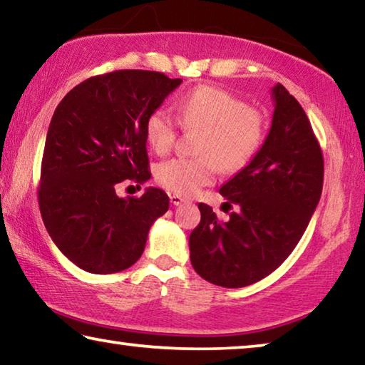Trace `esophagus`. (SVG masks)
<instances>
[{
  "mask_svg": "<svg viewBox=\"0 0 365 365\" xmlns=\"http://www.w3.org/2000/svg\"><path fill=\"white\" fill-rule=\"evenodd\" d=\"M170 202H172V205H174V206H180L182 205V202H185V197H182L180 195H170Z\"/></svg>",
  "mask_w": 365,
  "mask_h": 365,
  "instance_id": "obj_1",
  "label": "esophagus"
}]
</instances>
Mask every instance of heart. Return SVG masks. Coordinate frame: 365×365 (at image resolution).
<instances>
[{
  "label": "heart",
  "mask_w": 365,
  "mask_h": 365,
  "mask_svg": "<svg viewBox=\"0 0 365 365\" xmlns=\"http://www.w3.org/2000/svg\"><path fill=\"white\" fill-rule=\"evenodd\" d=\"M178 120L185 128H201L196 153L200 158H175L160 163L158 182L178 195H193L211 183L219 165L224 170L242 169L261 146L265 122L261 113L228 91L202 85L177 101ZM148 143L159 154L172 150L177 120L168 108H158L145 122Z\"/></svg>",
  "instance_id": "obj_1"
}]
</instances>
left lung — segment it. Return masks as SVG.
I'll return each instance as SVG.
<instances>
[{
    "mask_svg": "<svg viewBox=\"0 0 365 365\" xmlns=\"http://www.w3.org/2000/svg\"><path fill=\"white\" fill-rule=\"evenodd\" d=\"M267 138L251 163L220 187L227 222L200 202L201 222L190 235V259L202 279L225 288L262 280L292 255L319 205L324 158L304 109L277 83Z\"/></svg>",
    "mask_w": 365,
    "mask_h": 365,
    "instance_id": "1",
    "label": "left lung"
}]
</instances>
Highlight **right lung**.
I'll use <instances>...</instances> for the list:
<instances>
[{
    "mask_svg": "<svg viewBox=\"0 0 365 365\" xmlns=\"http://www.w3.org/2000/svg\"><path fill=\"white\" fill-rule=\"evenodd\" d=\"M180 83L160 72L114 71L73 86L54 110L38 205L54 245L80 269H128L143 255L153 222L168 212L163 190L120 197L115 187L151 178L145 122Z\"/></svg>",
    "mask_w": 365,
    "mask_h": 365,
    "instance_id": "obj_1",
    "label": "right lung"
}]
</instances>
